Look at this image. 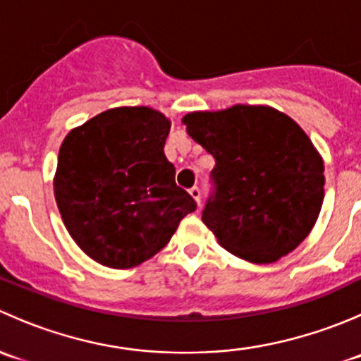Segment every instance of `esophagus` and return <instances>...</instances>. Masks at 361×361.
Here are the masks:
<instances>
[{
    "label": "esophagus",
    "instance_id": "esophagus-1",
    "mask_svg": "<svg viewBox=\"0 0 361 361\" xmlns=\"http://www.w3.org/2000/svg\"><path fill=\"white\" fill-rule=\"evenodd\" d=\"M190 195L194 197V201L197 202V206L201 204V188L199 187H192L190 188Z\"/></svg>",
    "mask_w": 361,
    "mask_h": 361
}]
</instances>
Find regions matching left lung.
I'll return each mask as SVG.
<instances>
[{
	"mask_svg": "<svg viewBox=\"0 0 361 361\" xmlns=\"http://www.w3.org/2000/svg\"><path fill=\"white\" fill-rule=\"evenodd\" d=\"M183 123L216 162L202 221L218 243L253 264L297 248L325 195L323 159L300 126L274 108L250 104L188 113Z\"/></svg>",
	"mask_w": 361,
	"mask_h": 361,
	"instance_id": "obj_1",
	"label": "left lung"
}]
</instances>
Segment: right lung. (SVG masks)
Instances as JSON below:
<instances>
[{
  "label": "right lung",
  "instance_id": "obj_1",
  "mask_svg": "<svg viewBox=\"0 0 361 361\" xmlns=\"http://www.w3.org/2000/svg\"><path fill=\"white\" fill-rule=\"evenodd\" d=\"M169 118L148 106L111 108L64 137L54 195L69 235L111 269L159 253L195 211L164 155Z\"/></svg>",
  "mask_w": 361,
  "mask_h": 361
}]
</instances>
